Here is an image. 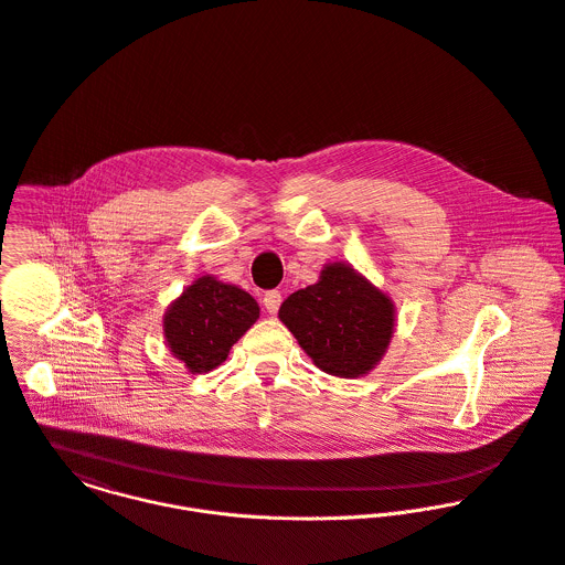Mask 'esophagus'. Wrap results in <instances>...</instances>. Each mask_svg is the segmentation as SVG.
Listing matches in <instances>:
<instances>
[{
    "label": "esophagus",
    "instance_id": "34e87169",
    "mask_svg": "<svg viewBox=\"0 0 565 565\" xmlns=\"http://www.w3.org/2000/svg\"><path fill=\"white\" fill-rule=\"evenodd\" d=\"M280 302H282V296H280V291H276V289H271V291H267V294L263 296V305H265L267 313H271V316L278 313Z\"/></svg>",
    "mask_w": 565,
    "mask_h": 565
}]
</instances>
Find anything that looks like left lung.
<instances>
[{"label":"left lung","mask_w":565,"mask_h":565,"mask_svg":"<svg viewBox=\"0 0 565 565\" xmlns=\"http://www.w3.org/2000/svg\"><path fill=\"white\" fill-rule=\"evenodd\" d=\"M278 318L318 369L347 379L375 369L394 329L390 298L344 263L324 267L316 285L291 294Z\"/></svg>","instance_id":"left-lung-1"}]
</instances>
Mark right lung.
<instances>
[{
  "label": "right lung",
  "instance_id": "add662e5",
  "mask_svg": "<svg viewBox=\"0 0 565 565\" xmlns=\"http://www.w3.org/2000/svg\"><path fill=\"white\" fill-rule=\"evenodd\" d=\"M258 313L247 291L203 276L167 311L164 338L190 373H207L225 362L232 344L258 320Z\"/></svg>",
  "mask_w": 565,
  "mask_h": 565
}]
</instances>
